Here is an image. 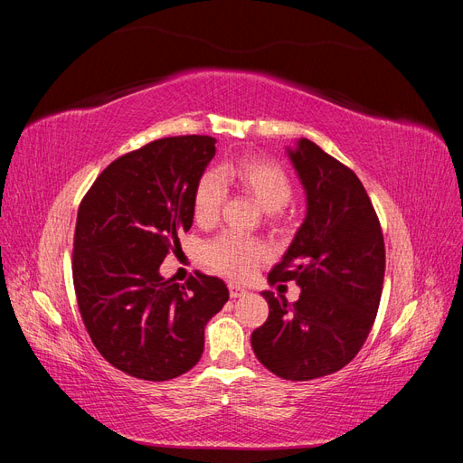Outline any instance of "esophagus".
Here are the masks:
<instances>
[{
  "instance_id": "esophagus-1",
  "label": "esophagus",
  "mask_w": 463,
  "mask_h": 463,
  "mask_svg": "<svg viewBox=\"0 0 463 463\" xmlns=\"http://www.w3.org/2000/svg\"><path fill=\"white\" fill-rule=\"evenodd\" d=\"M249 289L247 288H243V286H240V284H230V296L235 299V298H241V296H245Z\"/></svg>"
}]
</instances>
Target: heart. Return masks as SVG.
<instances>
[{
    "mask_svg": "<svg viewBox=\"0 0 463 463\" xmlns=\"http://www.w3.org/2000/svg\"><path fill=\"white\" fill-rule=\"evenodd\" d=\"M226 184L240 185L269 214L282 210L293 193L288 174L274 162L243 158L235 164H226L218 172L204 174L194 191V220L203 226L218 218L222 203L226 199ZM264 253L266 247L260 241L232 232L218 235L204 247L206 262L230 278L249 276Z\"/></svg>",
    "mask_w": 463,
    "mask_h": 463,
    "instance_id": "1",
    "label": "heart"
}]
</instances>
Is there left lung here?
<instances>
[{
    "label": "left lung",
    "mask_w": 463,
    "mask_h": 463,
    "mask_svg": "<svg viewBox=\"0 0 463 463\" xmlns=\"http://www.w3.org/2000/svg\"><path fill=\"white\" fill-rule=\"evenodd\" d=\"M286 154L305 193V218L269 282L296 279L299 299L269 301L250 334L262 365L286 381H313L345 367L365 344L381 303L384 240L359 177L309 138Z\"/></svg>",
    "instance_id": "8db88e82"
}]
</instances>
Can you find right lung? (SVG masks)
<instances>
[{
  "mask_svg": "<svg viewBox=\"0 0 463 463\" xmlns=\"http://www.w3.org/2000/svg\"><path fill=\"white\" fill-rule=\"evenodd\" d=\"M216 138L167 137L111 162L77 214L73 284L92 344L116 369L170 381L197 365L204 326L230 299L216 276L177 284L160 264L193 226Z\"/></svg>",
  "mask_w": 463,
  "mask_h": 463,
  "instance_id": "1",
  "label": "right lung"
}]
</instances>
